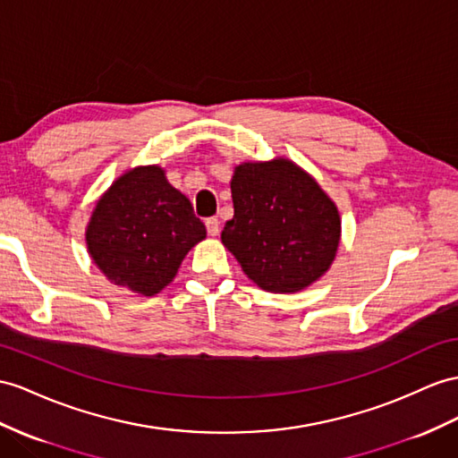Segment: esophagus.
Returning <instances> with one entry per match:
<instances>
[{
    "label": "esophagus",
    "mask_w": 458,
    "mask_h": 458,
    "mask_svg": "<svg viewBox=\"0 0 458 458\" xmlns=\"http://www.w3.org/2000/svg\"><path fill=\"white\" fill-rule=\"evenodd\" d=\"M205 226H207V232H208V236L210 238H215V236H218V226H220V222H218V218H207L205 220Z\"/></svg>",
    "instance_id": "obj_1"
}]
</instances>
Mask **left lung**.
I'll return each mask as SVG.
<instances>
[{
	"mask_svg": "<svg viewBox=\"0 0 458 458\" xmlns=\"http://www.w3.org/2000/svg\"><path fill=\"white\" fill-rule=\"evenodd\" d=\"M230 190L233 218L220 240L257 286L294 294L329 271L341 215L311 174L284 157L242 162Z\"/></svg>",
	"mask_w": 458,
	"mask_h": 458,
	"instance_id": "obj_1",
	"label": "left lung"
}]
</instances>
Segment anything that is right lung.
Listing matches in <instances>:
<instances>
[{
	"mask_svg": "<svg viewBox=\"0 0 458 458\" xmlns=\"http://www.w3.org/2000/svg\"><path fill=\"white\" fill-rule=\"evenodd\" d=\"M205 238L190 199L157 164L123 172L97 201L85 232L104 276L140 296L166 288L187 251Z\"/></svg>",
	"mask_w": 458,
	"mask_h": 458,
	"instance_id": "add662e5",
	"label": "right lung"
}]
</instances>
